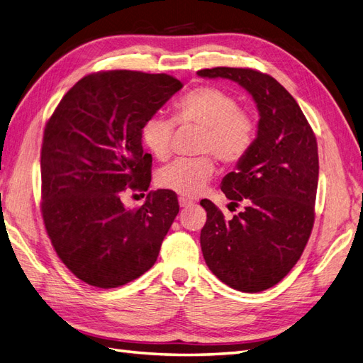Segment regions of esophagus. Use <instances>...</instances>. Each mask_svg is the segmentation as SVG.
I'll use <instances>...</instances> for the list:
<instances>
[{
	"label": "esophagus",
	"mask_w": 363,
	"mask_h": 363,
	"mask_svg": "<svg viewBox=\"0 0 363 363\" xmlns=\"http://www.w3.org/2000/svg\"><path fill=\"white\" fill-rule=\"evenodd\" d=\"M179 204H180V207H189V206L194 204V201H191V200H188V199H183V196H180V199H179Z\"/></svg>",
	"instance_id": "esophagus-1"
}]
</instances>
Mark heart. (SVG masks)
Masks as SVG:
<instances>
[{"label":"heart","mask_w":363,"mask_h":363,"mask_svg":"<svg viewBox=\"0 0 363 363\" xmlns=\"http://www.w3.org/2000/svg\"><path fill=\"white\" fill-rule=\"evenodd\" d=\"M174 119L180 124L203 127L199 151L211 152L225 164L242 162L255 145L256 119L239 107L235 95L215 86H200L186 92L174 104ZM174 121L162 116H148L140 127V139L147 150L159 160L171 155ZM215 172L211 156L179 159L159 172L160 188L194 199L200 195Z\"/></svg>","instance_id":"obj_1"}]
</instances>
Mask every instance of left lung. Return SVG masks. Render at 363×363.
Returning <instances> with one entry per match:
<instances>
[{"mask_svg":"<svg viewBox=\"0 0 363 363\" xmlns=\"http://www.w3.org/2000/svg\"><path fill=\"white\" fill-rule=\"evenodd\" d=\"M204 79H228L252 96L257 136L221 189L244 212L224 219L208 200L200 244L204 260L230 288L260 292L277 284L303 255L309 240L318 188V145L300 106L268 74L248 68H212L196 72Z\"/></svg>","mask_w":363,"mask_h":363,"instance_id":"1","label":"left lung"}]
</instances>
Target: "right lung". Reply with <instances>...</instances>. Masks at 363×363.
<instances>
[{
	"mask_svg": "<svg viewBox=\"0 0 363 363\" xmlns=\"http://www.w3.org/2000/svg\"><path fill=\"white\" fill-rule=\"evenodd\" d=\"M182 87L168 74L96 72L77 82L48 119L43 224L60 260L91 286H123L157 260L179 213L177 195L151 191L133 211L123 199L130 189L148 191L152 159L140 127Z\"/></svg>",
	"mask_w": 363,
	"mask_h": 363,
	"instance_id": "1",
	"label": "right lung"
}]
</instances>
